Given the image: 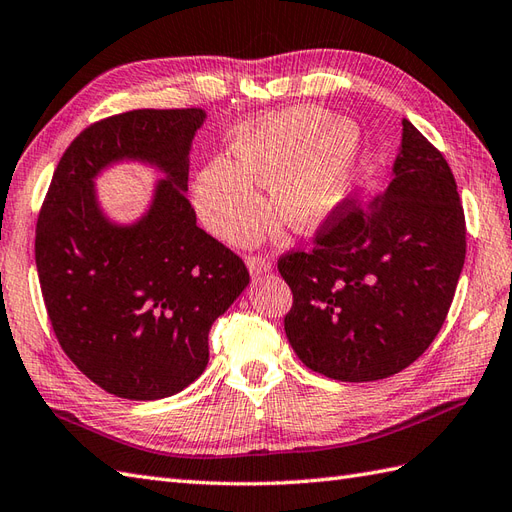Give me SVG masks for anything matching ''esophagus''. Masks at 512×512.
I'll return each instance as SVG.
<instances>
[{"label":"esophagus","mask_w":512,"mask_h":512,"mask_svg":"<svg viewBox=\"0 0 512 512\" xmlns=\"http://www.w3.org/2000/svg\"><path fill=\"white\" fill-rule=\"evenodd\" d=\"M246 264H248V270H251L253 277L264 275V272H270V268H272L270 259L264 257V255H251V257H248Z\"/></svg>","instance_id":"1"}]
</instances>
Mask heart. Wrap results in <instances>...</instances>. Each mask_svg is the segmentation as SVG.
I'll return each instance as SVG.
<instances>
[{"mask_svg": "<svg viewBox=\"0 0 512 512\" xmlns=\"http://www.w3.org/2000/svg\"><path fill=\"white\" fill-rule=\"evenodd\" d=\"M327 122L305 106L233 137V161L213 159L194 185L200 220L218 237L244 244L264 218L257 189L270 187L272 216L292 231H312L336 209L358 168L362 137L351 120Z\"/></svg>", "mask_w": 512, "mask_h": 512, "instance_id": "obj_1", "label": "heart"}]
</instances>
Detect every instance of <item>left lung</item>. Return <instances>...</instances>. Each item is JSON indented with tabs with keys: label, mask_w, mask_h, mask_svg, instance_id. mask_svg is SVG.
I'll return each mask as SVG.
<instances>
[{
	"label": "left lung",
	"mask_w": 512,
	"mask_h": 512,
	"mask_svg": "<svg viewBox=\"0 0 512 512\" xmlns=\"http://www.w3.org/2000/svg\"><path fill=\"white\" fill-rule=\"evenodd\" d=\"M467 227L441 150L403 120L392 178L366 207L344 200L277 268L292 290L285 336L312 371L375 382L423 355L465 264Z\"/></svg>",
	"instance_id": "1"
}]
</instances>
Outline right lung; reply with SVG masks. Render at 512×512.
<instances>
[{"instance_id": "1", "label": "right lung", "mask_w": 512, "mask_h": 512, "mask_svg": "<svg viewBox=\"0 0 512 512\" xmlns=\"http://www.w3.org/2000/svg\"><path fill=\"white\" fill-rule=\"evenodd\" d=\"M202 109H137L87 126L58 161L34 257L47 316L67 358L115 397L176 395L209 362V329L251 281L244 261L196 224L189 148ZM137 158L166 178L130 228L106 219L92 178Z\"/></svg>"}]
</instances>
